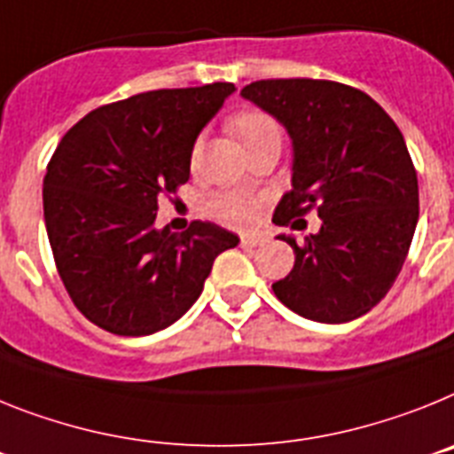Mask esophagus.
Listing matches in <instances>:
<instances>
[{"label": "esophagus", "instance_id": "esophagus-1", "mask_svg": "<svg viewBox=\"0 0 454 454\" xmlns=\"http://www.w3.org/2000/svg\"><path fill=\"white\" fill-rule=\"evenodd\" d=\"M265 239L262 238H254V235H244L242 239H239V244H242L244 249H254V247H258V244H262Z\"/></svg>", "mask_w": 454, "mask_h": 454}]
</instances>
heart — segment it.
<instances>
[{"label": "heart", "mask_w": 454, "mask_h": 454, "mask_svg": "<svg viewBox=\"0 0 454 454\" xmlns=\"http://www.w3.org/2000/svg\"><path fill=\"white\" fill-rule=\"evenodd\" d=\"M231 125L232 132L238 134V139L244 144V148H251V145L267 139V137H281L278 123L262 112L238 114V116L232 118ZM196 153H199V145H196L194 155ZM212 210L216 212L219 219H223L231 226L251 228L260 216V200L244 194H222L212 200Z\"/></svg>", "instance_id": "heart-1"}]
</instances>
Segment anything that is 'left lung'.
Segmentation results:
<instances>
[{
    "mask_svg": "<svg viewBox=\"0 0 454 454\" xmlns=\"http://www.w3.org/2000/svg\"><path fill=\"white\" fill-rule=\"evenodd\" d=\"M242 98L274 116L293 141V189L274 212L297 231L310 210L322 226L294 251L293 271L271 286L278 301L313 322L340 325L391 290L418 223V178L393 118L354 86L329 80H260Z\"/></svg>",
    "mask_w": 454,
    "mask_h": 454,
    "instance_id": "left-lung-1",
    "label": "left lung"
}]
</instances>
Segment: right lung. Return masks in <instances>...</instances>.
Segmentation results:
<instances>
[{
  "instance_id": "add662e5",
  "label": "right lung",
  "mask_w": 454,
  "mask_h": 454,
  "mask_svg": "<svg viewBox=\"0 0 454 454\" xmlns=\"http://www.w3.org/2000/svg\"><path fill=\"white\" fill-rule=\"evenodd\" d=\"M232 90H148L93 109L59 141L43 180L47 238L70 299L100 329H167L200 297L216 255L238 247L210 222L155 228L157 199L187 183L196 137Z\"/></svg>"
}]
</instances>
